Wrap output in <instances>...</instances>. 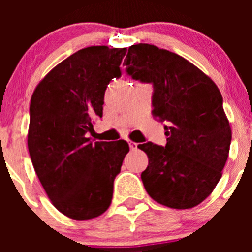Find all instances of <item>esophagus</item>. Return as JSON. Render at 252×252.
Returning <instances> with one entry per match:
<instances>
[{"label": "esophagus", "instance_id": "1", "mask_svg": "<svg viewBox=\"0 0 252 252\" xmlns=\"http://www.w3.org/2000/svg\"><path fill=\"white\" fill-rule=\"evenodd\" d=\"M129 147H130V150H136L138 149V144L131 140H129Z\"/></svg>", "mask_w": 252, "mask_h": 252}]
</instances>
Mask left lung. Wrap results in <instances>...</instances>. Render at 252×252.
<instances>
[{"label": "left lung", "mask_w": 252, "mask_h": 252, "mask_svg": "<svg viewBox=\"0 0 252 252\" xmlns=\"http://www.w3.org/2000/svg\"><path fill=\"white\" fill-rule=\"evenodd\" d=\"M123 64L131 78L154 85L152 114L167 124L166 146H138L149 157L141 173L147 194L167 207H195L220 182L229 154L232 129L220 89L182 56L154 45L130 46Z\"/></svg>", "instance_id": "left-lung-1"}]
</instances>
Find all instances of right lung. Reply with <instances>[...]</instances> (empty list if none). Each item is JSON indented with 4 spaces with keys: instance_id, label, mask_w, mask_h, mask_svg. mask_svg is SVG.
Instances as JSON below:
<instances>
[{
    "instance_id": "obj_1",
    "label": "right lung",
    "mask_w": 252,
    "mask_h": 252,
    "mask_svg": "<svg viewBox=\"0 0 252 252\" xmlns=\"http://www.w3.org/2000/svg\"><path fill=\"white\" fill-rule=\"evenodd\" d=\"M126 53V47L79 50L48 72L32 96V166L52 205L73 220H91L110 207L114 178L129 152L124 140L93 144L88 138Z\"/></svg>"
}]
</instances>
